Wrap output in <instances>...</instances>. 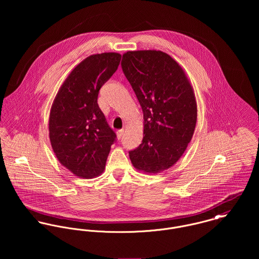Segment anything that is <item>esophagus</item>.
I'll list each match as a JSON object with an SVG mask.
<instances>
[{
	"mask_svg": "<svg viewBox=\"0 0 259 259\" xmlns=\"http://www.w3.org/2000/svg\"><path fill=\"white\" fill-rule=\"evenodd\" d=\"M123 130H118L117 132H116V135H117V139L118 140H120L121 138H122V136H123Z\"/></svg>",
	"mask_w": 259,
	"mask_h": 259,
	"instance_id": "1",
	"label": "esophagus"
}]
</instances>
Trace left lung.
Here are the masks:
<instances>
[{
	"instance_id": "1",
	"label": "left lung",
	"mask_w": 259,
	"mask_h": 259,
	"mask_svg": "<svg viewBox=\"0 0 259 259\" xmlns=\"http://www.w3.org/2000/svg\"><path fill=\"white\" fill-rule=\"evenodd\" d=\"M121 69L144 112V139L128 151L134 166L157 174L174 165L191 141L197 109L184 70L160 51L123 54Z\"/></svg>"
}]
</instances>
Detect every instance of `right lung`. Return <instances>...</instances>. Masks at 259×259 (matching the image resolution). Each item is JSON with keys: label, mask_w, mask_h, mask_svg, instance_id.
<instances>
[{"label": "right lung", "mask_w": 259, "mask_h": 259, "mask_svg": "<svg viewBox=\"0 0 259 259\" xmlns=\"http://www.w3.org/2000/svg\"><path fill=\"white\" fill-rule=\"evenodd\" d=\"M116 53L93 55L77 65L61 87L50 113V140L60 162L92 179L105 169L116 135L99 108L101 88L118 68Z\"/></svg>", "instance_id": "right-lung-1"}]
</instances>
